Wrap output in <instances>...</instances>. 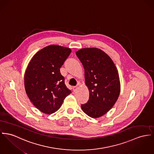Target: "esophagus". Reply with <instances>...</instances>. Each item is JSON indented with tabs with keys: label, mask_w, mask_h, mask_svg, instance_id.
I'll use <instances>...</instances> for the list:
<instances>
[{
	"label": "esophagus",
	"mask_w": 154,
	"mask_h": 154,
	"mask_svg": "<svg viewBox=\"0 0 154 154\" xmlns=\"http://www.w3.org/2000/svg\"><path fill=\"white\" fill-rule=\"evenodd\" d=\"M78 89V86H73V90L74 92H75Z\"/></svg>",
	"instance_id": "obj_1"
}]
</instances>
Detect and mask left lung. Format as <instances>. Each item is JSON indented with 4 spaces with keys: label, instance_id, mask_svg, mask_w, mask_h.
<instances>
[{
    "label": "left lung",
    "instance_id": "8db88e82",
    "mask_svg": "<svg viewBox=\"0 0 154 154\" xmlns=\"http://www.w3.org/2000/svg\"><path fill=\"white\" fill-rule=\"evenodd\" d=\"M76 54L84 67L89 91V99L81 104L82 110L92 118L101 117L112 109L120 94L117 68L110 57L99 48H83Z\"/></svg>",
    "mask_w": 154,
    "mask_h": 154
}]
</instances>
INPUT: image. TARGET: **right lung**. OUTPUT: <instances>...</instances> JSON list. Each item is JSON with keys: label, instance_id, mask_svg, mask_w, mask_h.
<instances>
[{"label": "right lung", "instance_id": "1", "mask_svg": "<svg viewBox=\"0 0 154 154\" xmlns=\"http://www.w3.org/2000/svg\"><path fill=\"white\" fill-rule=\"evenodd\" d=\"M71 50L51 45L37 52L30 62L24 76L26 92L32 104L42 113L57 112L71 93L65 83L60 68Z\"/></svg>", "mask_w": 154, "mask_h": 154}]
</instances>
